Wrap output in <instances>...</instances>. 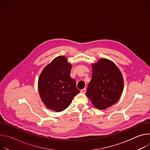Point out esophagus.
Wrapping results in <instances>:
<instances>
[{
    "label": "esophagus",
    "mask_w": 150,
    "mask_h": 150,
    "mask_svg": "<svg viewBox=\"0 0 150 150\" xmlns=\"http://www.w3.org/2000/svg\"><path fill=\"white\" fill-rule=\"evenodd\" d=\"M85 92H86V88H83V89H82V90H81V93L85 94Z\"/></svg>",
    "instance_id": "obj_1"
}]
</instances>
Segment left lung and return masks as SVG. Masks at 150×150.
<instances>
[{"label": "left lung", "mask_w": 150, "mask_h": 150, "mask_svg": "<svg viewBox=\"0 0 150 150\" xmlns=\"http://www.w3.org/2000/svg\"><path fill=\"white\" fill-rule=\"evenodd\" d=\"M92 68L86 95L96 108L105 109L120 98L123 90V76L117 66L108 59H100Z\"/></svg>", "instance_id": "1"}]
</instances>
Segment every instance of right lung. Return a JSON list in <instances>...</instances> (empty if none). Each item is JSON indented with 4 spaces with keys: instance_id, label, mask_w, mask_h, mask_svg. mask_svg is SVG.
Masks as SVG:
<instances>
[{
    "instance_id": "obj_1",
    "label": "right lung",
    "mask_w": 150,
    "mask_h": 150,
    "mask_svg": "<svg viewBox=\"0 0 150 150\" xmlns=\"http://www.w3.org/2000/svg\"><path fill=\"white\" fill-rule=\"evenodd\" d=\"M72 65L65 56L53 59L41 72L38 82L40 96L48 109L62 112L79 93L70 76Z\"/></svg>"
}]
</instances>
